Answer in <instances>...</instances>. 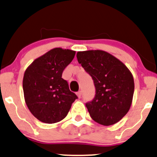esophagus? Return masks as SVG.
Listing matches in <instances>:
<instances>
[{"mask_svg":"<svg viewBox=\"0 0 157 157\" xmlns=\"http://www.w3.org/2000/svg\"><path fill=\"white\" fill-rule=\"evenodd\" d=\"M76 94H77V97H78L79 98H80L81 96H82V91H78V92H77Z\"/></svg>","mask_w":157,"mask_h":157,"instance_id":"obj_1","label":"esophagus"}]
</instances>
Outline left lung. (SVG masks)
<instances>
[{
    "instance_id": "obj_1",
    "label": "left lung",
    "mask_w": 157,
    "mask_h": 157,
    "mask_svg": "<svg viewBox=\"0 0 157 157\" xmlns=\"http://www.w3.org/2000/svg\"><path fill=\"white\" fill-rule=\"evenodd\" d=\"M77 58L96 87L95 98L85 104L91 118L105 126L118 122L128 112L133 98L134 79L130 69L101 50L78 51Z\"/></svg>"
}]
</instances>
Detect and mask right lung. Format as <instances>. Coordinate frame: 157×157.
<instances>
[{"mask_svg": "<svg viewBox=\"0 0 157 157\" xmlns=\"http://www.w3.org/2000/svg\"><path fill=\"white\" fill-rule=\"evenodd\" d=\"M75 53L55 48L35 59L26 69L22 82L25 101L33 116L40 122H60L77 98L61 77Z\"/></svg>", "mask_w": 157, "mask_h": 157, "instance_id": "add662e5", "label": "right lung"}]
</instances>
